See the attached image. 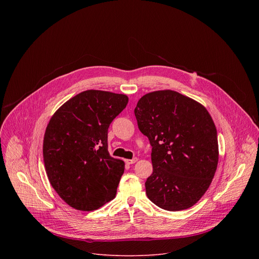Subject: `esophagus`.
<instances>
[{"mask_svg":"<svg viewBox=\"0 0 259 259\" xmlns=\"http://www.w3.org/2000/svg\"><path fill=\"white\" fill-rule=\"evenodd\" d=\"M137 161H138V159H137V158H133L132 160H126V163L130 165V164H134V163H136Z\"/></svg>","mask_w":259,"mask_h":259,"instance_id":"34e87169","label":"esophagus"}]
</instances>
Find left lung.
I'll list each match as a JSON object with an SVG mask.
<instances>
[{"label": "left lung", "mask_w": 259, "mask_h": 259, "mask_svg": "<svg viewBox=\"0 0 259 259\" xmlns=\"http://www.w3.org/2000/svg\"><path fill=\"white\" fill-rule=\"evenodd\" d=\"M134 114L153 146L147 198L168 211L194 206L209 189L218 164L217 131L208 110L186 95L160 90L143 95Z\"/></svg>", "instance_id": "left-lung-1"}]
</instances>
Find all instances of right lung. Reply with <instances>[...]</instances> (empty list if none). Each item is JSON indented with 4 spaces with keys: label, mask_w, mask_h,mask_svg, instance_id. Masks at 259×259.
I'll use <instances>...</instances> for the list:
<instances>
[{
    "label": "right lung",
    "mask_w": 259,
    "mask_h": 259,
    "mask_svg": "<svg viewBox=\"0 0 259 259\" xmlns=\"http://www.w3.org/2000/svg\"><path fill=\"white\" fill-rule=\"evenodd\" d=\"M128 96L87 90L71 97L51 117L43 141L48 179L70 207L93 211L115 199L125 163L109 156V124Z\"/></svg>",
    "instance_id": "obj_1"
}]
</instances>
